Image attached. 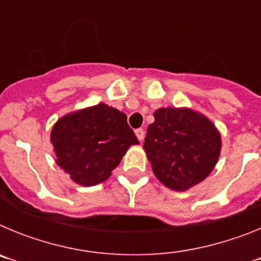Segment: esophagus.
Segmentation results:
<instances>
[{"instance_id": "1", "label": "esophagus", "mask_w": 261, "mask_h": 261, "mask_svg": "<svg viewBox=\"0 0 261 261\" xmlns=\"http://www.w3.org/2000/svg\"><path fill=\"white\" fill-rule=\"evenodd\" d=\"M135 133H136V136H137V138H138V140H140V141H142V140H144V137H145L144 129H141V128L136 129Z\"/></svg>"}]
</instances>
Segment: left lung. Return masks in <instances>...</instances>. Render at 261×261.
I'll return each instance as SVG.
<instances>
[{
	"instance_id": "obj_1",
	"label": "left lung",
	"mask_w": 261,
	"mask_h": 261,
	"mask_svg": "<svg viewBox=\"0 0 261 261\" xmlns=\"http://www.w3.org/2000/svg\"><path fill=\"white\" fill-rule=\"evenodd\" d=\"M221 133L205 115L188 107H162L147 126L144 150L153 172L170 190H190L216 167Z\"/></svg>"
}]
</instances>
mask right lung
Here are the masks:
<instances>
[{
	"label": "right lung",
	"mask_w": 261,
	"mask_h": 261,
	"mask_svg": "<svg viewBox=\"0 0 261 261\" xmlns=\"http://www.w3.org/2000/svg\"><path fill=\"white\" fill-rule=\"evenodd\" d=\"M56 163L82 187L107 180L128 149L138 145L126 115L99 103L69 112L50 130Z\"/></svg>",
	"instance_id": "1"
}]
</instances>
